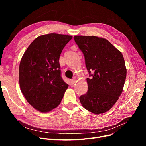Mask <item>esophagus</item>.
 <instances>
[{"mask_svg":"<svg viewBox=\"0 0 146 146\" xmlns=\"http://www.w3.org/2000/svg\"><path fill=\"white\" fill-rule=\"evenodd\" d=\"M76 82V80H75V79H72L71 80H70V84H71V85H74V84Z\"/></svg>","mask_w":146,"mask_h":146,"instance_id":"34e87169","label":"esophagus"}]
</instances>
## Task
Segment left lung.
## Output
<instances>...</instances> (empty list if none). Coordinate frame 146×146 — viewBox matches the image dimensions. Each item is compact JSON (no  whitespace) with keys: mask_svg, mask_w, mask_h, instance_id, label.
I'll list each match as a JSON object with an SVG mask.
<instances>
[{"mask_svg":"<svg viewBox=\"0 0 146 146\" xmlns=\"http://www.w3.org/2000/svg\"><path fill=\"white\" fill-rule=\"evenodd\" d=\"M74 38L83 52L92 77L86 78L88 90L80 97V103L94 114L107 112L119 99L125 83L127 69L122 53L105 38L94 36Z\"/></svg>","mask_w":146,"mask_h":146,"instance_id":"8db88e82","label":"left lung"}]
</instances>
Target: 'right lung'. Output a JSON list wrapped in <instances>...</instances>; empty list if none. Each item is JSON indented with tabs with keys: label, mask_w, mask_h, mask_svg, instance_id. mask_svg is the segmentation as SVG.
<instances>
[{
	"label": "right lung",
	"mask_w": 146,
	"mask_h": 146,
	"mask_svg": "<svg viewBox=\"0 0 146 146\" xmlns=\"http://www.w3.org/2000/svg\"><path fill=\"white\" fill-rule=\"evenodd\" d=\"M72 36L49 33L36 38L22 57L19 69L22 93L32 107L49 112L61 103L68 88L61 77L60 56Z\"/></svg>",
	"instance_id": "add662e5"
}]
</instances>
